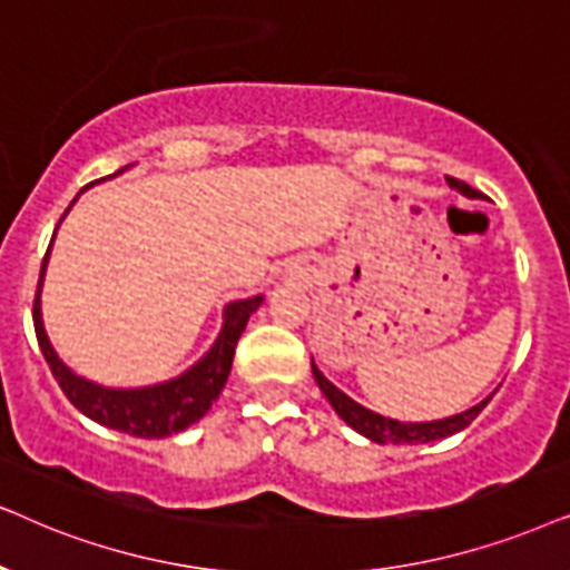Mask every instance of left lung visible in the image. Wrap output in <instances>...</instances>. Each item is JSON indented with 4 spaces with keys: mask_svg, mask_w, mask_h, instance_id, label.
<instances>
[{
    "mask_svg": "<svg viewBox=\"0 0 570 570\" xmlns=\"http://www.w3.org/2000/svg\"><path fill=\"white\" fill-rule=\"evenodd\" d=\"M449 179L451 187H456L461 195H469V197H476L480 193L472 189L466 185V181L461 179H453V177H445ZM313 375H315V383L321 385L323 396L331 401V406L336 409V414L344 420L348 428H354L360 435L375 440V443H430V440H440V438H449V435H456L464 428H469L476 420V414L482 412L484 406L490 404V399L495 396H488L480 404L466 409V412L461 414H453V416H445V420H435V422H399V420H391V416H383V414H375L370 412V409H364L362 404H356L354 399H348L344 391H338L336 385H333L328 377H325L321 370L315 367L313 362Z\"/></svg>",
    "mask_w": 570,
    "mask_h": 570,
    "instance_id": "8db88e82",
    "label": "left lung"
}]
</instances>
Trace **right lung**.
Listing matches in <instances>:
<instances>
[{"label": "right lung", "instance_id": "1", "mask_svg": "<svg viewBox=\"0 0 570 570\" xmlns=\"http://www.w3.org/2000/svg\"><path fill=\"white\" fill-rule=\"evenodd\" d=\"M125 169L114 171L111 177H117V174ZM75 200H78V197H75ZM70 208L65 210V216L70 214ZM62 218H59V224H62ZM51 245H55V237H51ZM51 245L41 263V278H38V289L33 299V325L38 346H41L43 356H47L59 389L65 391V396L72 401L75 409H80L82 414L90 416V420L98 424H104V428L127 432V435L135 438H169L174 432L187 430L189 424H195L200 416H206V412L214 406L218 393H222L226 385V377L232 373L234 348H237L242 331H245L249 315L261 307L263 297L237 299L232 302V305H226L222 333H218L214 346H210L187 373L171 377V381L166 383L146 385V389H106V385H98L94 381L75 375L72 370L59 360V354L55 352V346H51V341L47 336V328H43L41 286L43 273H47Z\"/></svg>", "mask_w": 570, "mask_h": 570}]
</instances>
